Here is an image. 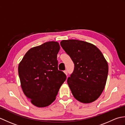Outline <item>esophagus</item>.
<instances>
[{"instance_id":"esophagus-1","label":"esophagus","mask_w":125,"mask_h":125,"mask_svg":"<svg viewBox=\"0 0 125 125\" xmlns=\"http://www.w3.org/2000/svg\"><path fill=\"white\" fill-rule=\"evenodd\" d=\"M64 73L65 74V75L67 76V75H68V71L67 70H65V71H64Z\"/></svg>"}]
</instances>
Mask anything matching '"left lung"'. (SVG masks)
<instances>
[{
	"instance_id": "obj_1",
	"label": "left lung",
	"mask_w": 125,
	"mask_h": 125,
	"mask_svg": "<svg viewBox=\"0 0 125 125\" xmlns=\"http://www.w3.org/2000/svg\"><path fill=\"white\" fill-rule=\"evenodd\" d=\"M60 44L75 64L73 73L67 79L73 97L83 103L94 102L102 94L106 83V60L100 50L89 42L68 40Z\"/></svg>"
}]
</instances>
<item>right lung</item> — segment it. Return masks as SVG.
Listing matches in <instances>:
<instances>
[{
    "label": "right lung",
    "mask_w": 125,
    "mask_h": 125,
    "mask_svg": "<svg viewBox=\"0 0 125 125\" xmlns=\"http://www.w3.org/2000/svg\"><path fill=\"white\" fill-rule=\"evenodd\" d=\"M60 49L57 42H45L29 50L19 64L22 91L36 107L51 104L67 78L63 71L58 70Z\"/></svg>",
    "instance_id": "right-lung-1"
}]
</instances>
